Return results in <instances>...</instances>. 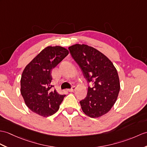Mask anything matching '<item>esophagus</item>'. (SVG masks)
Masks as SVG:
<instances>
[{"label": "esophagus", "mask_w": 147, "mask_h": 147, "mask_svg": "<svg viewBox=\"0 0 147 147\" xmlns=\"http://www.w3.org/2000/svg\"><path fill=\"white\" fill-rule=\"evenodd\" d=\"M75 90H76V87H75V86H72V88H71V89L68 90V91H69V92H73V91H75Z\"/></svg>", "instance_id": "obj_1"}]
</instances>
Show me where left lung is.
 Masks as SVG:
<instances>
[{
  "mask_svg": "<svg viewBox=\"0 0 147 147\" xmlns=\"http://www.w3.org/2000/svg\"><path fill=\"white\" fill-rule=\"evenodd\" d=\"M68 49L88 81L87 96L80 101L82 110L90 117H100L117 101L120 89L117 71L107 56L91 46L74 44Z\"/></svg>",
  "mask_w": 147,
  "mask_h": 147,
  "instance_id": "1",
  "label": "left lung"
}]
</instances>
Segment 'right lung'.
I'll list each match as a JSON object with an SVG mask.
<instances>
[{
  "label": "right lung",
  "instance_id": "1",
  "mask_svg": "<svg viewBox=\"0 0 147 147\" xmlns=\"http://www.w3.org/2000/svg\"><path fill=\"white\" fill-rule=\"evenodd\" d=\"M69 54L61 46H48L27 64L20 80V93L26 105L42 117H49L59 110L65 94H59L51 85V71Z\"/></svg>",
  "mask_w": 147,
  "mask_h": 147
}]
</instances>
